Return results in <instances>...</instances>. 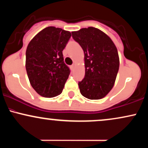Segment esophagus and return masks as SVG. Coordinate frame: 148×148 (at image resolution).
I'll return each instance as SVG.
<instances>
[{"instance_id":"34e87169","label":"esophagus","mask_w":148,"mask_h":148,"mask_svg":"<svg viewBox=\"0 0 148 148\" xmlns=\"http://www.w3.org/2000/svg\"><path fill=\"white\" fill-rule=\"evenodd\" d=\"M76 64H72V69H74L76 68Z\"/></svg>"}]
</instances>
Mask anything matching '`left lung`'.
<instances>
[{"label":"left lung","instance_id":"8db88e82","mask_svg":"<svg viewBox=\"0 0 148 148\" xmlns=\"http://www.w3.org/2000/svg\"><path fill=\"white\" fill-rule=\"evenodd\" d=\"M84 52L85 77L79 83L81 94L89 99H100L115 84L120 66L118 50L106 33L94 27L72 32Z\"/></svg>","mask_w":148,"mask_h":148}]
</instances>
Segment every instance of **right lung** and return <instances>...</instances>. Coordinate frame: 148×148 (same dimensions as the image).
<instances>
[{
	"label": "right lung",
	"instance_id": "right-lung-1",
	"mask_svg": "<svg viewBox=\"0 0 148 148\" xmlns=\"http://www.w3.org/2000/svg\"><path fill=\"white\" fill-rule=\"evenodd\" d=\"M72 36L69 31L49 26L30 40L25 52V69L30 84L37 94L53 97L61 94L68 79L69 67L62 51Z\"/></svg>",
	"mask_w": 148,
	"mask_h": 148
}]
</instances>
